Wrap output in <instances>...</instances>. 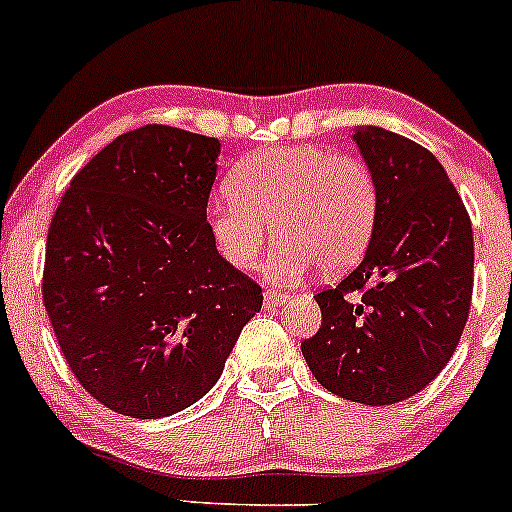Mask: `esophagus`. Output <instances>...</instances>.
Returning <instances> with one entry per match:
<instances>
[{"instance_id": "1", "label": "esophagus", "mask_w": 512, "mask_h": 512, "mask_svg": "<svg viewBox=\"0 0 512 512\" xmlns=\"http://www.w3.org/2000/svg\"><path fill=\"white\" fill-rule=\"evenodd\" d=\"M263 300H266L268 307H276V305H285V302L290 300V295L288 293H280V290H266Z\"/></svg>"}]
</instances>
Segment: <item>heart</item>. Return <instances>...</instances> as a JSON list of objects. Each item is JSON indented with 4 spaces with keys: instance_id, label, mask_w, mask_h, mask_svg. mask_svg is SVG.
Returning a JSON list of instances; mask_svg holds the SVG:
<instances>
[{
    "instance_id": "obj_1",
    "label": "heart",
    "mask_w": 512,
    "mask_h": 512,
    "mask_svg": "<svg viewBox=\"0 0 512 512\" xmlns=\"http://www.w3.org/2000/svg\"><path fill=\"white\" fill-rule=\"evenodd\" d=\"M205 219L229 266H256L273 224L266 276L290 283L320 263L342 273L366 254L378 222V185L364 161L322 146H276L246 156Z\"/></svg>"
}]
</instances>
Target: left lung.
Segmentation results:
<instances>
[{"instance_id":"left-lung-1","label":"left lung","mask_w":512,"mask_h":512,"mask_svg":"<svg viewBox=\"0 0 512 512\" xmlns=\"http://www.w3.org/2000/svg\"><path fill=\"white\" fill-rule=\"evenodd\" d=\"M351 139L378 185L376 232L359 268L315 295L322 327L302 356L339 398L393 405L452 359L474 290V232L427 148L381 126H356Z\"/></svg>"}]
</instances>
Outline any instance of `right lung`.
Instances as JSON below:
<instances>
[{"mask_svg":"<svg viewBox=\"0 0 512 512\" xmlns=\"http://www.w3.org/2000/svg\"><path fill=\"white\" fill-rule=\"evenodd\" d=\"M219 148L141 126L104 146L53 214L43 305L80 386L119 415L158 420L197 403L263 305L207 232Z\"/></svg>","mask_w":512,"mask_h":512,"instance_id":"right-lung-1","label":"right lung"}]
</instances>
